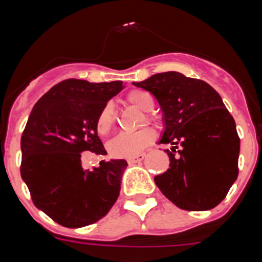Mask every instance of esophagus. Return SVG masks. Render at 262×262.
<instances>
[{"mask_svg": "<svg viewBox=\"0 0 262 262\" xmlns=\"http://www.w3.org/2000/svg\"><path fill=\"white\" fill-rule=\"evenodd\" d=\"M145 157V155H136V156L134 157H129V159H127V163L128 164H136V163H140V161H143Z\"/></svg>", "mask_w": 262, "mask_h": 262, "instance_id": "obj_1", "label": "esophagus"}]
</instances>
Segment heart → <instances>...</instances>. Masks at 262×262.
I'll return each instance as SVG.
<instances>
[{
	"label": "heart",
	"mask_w": 262,
	"mask_h": 262,
	"mask_svg": "<svg viewBox=\"0 0 262 262\" xmlns=\"http://www.w3.org/2000/svg\"><path fill=\"white\" fill-rule=\"evenodd\" d=\"M127 103H129L134 107L139 108V110L144 111V113H149L152 111L155 106L154 97L151 94L142 89H135L133 92H129L126 97ZM152 117L149 114L145 115L144 122H151ZM115 126V111L114 106L111 103H106L101 110H99L98 115H97L96 120V128L98 134L101 135H106L114 128ZM155 131L149 127L139 129L136 133H120L119 135L115 136L114 139H111L107 144L108 154L113 157H118V159H124V157H134L143 152L148 145L151 144L155 140Z\"/></svg>",
	"instance_id": "heart-1"
}]
</instances>
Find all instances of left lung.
<instances>
[{
  "instance_id": "8db88e82",
  "label": "left lung",
  "mask_w": 262,
  "mask_h": 262,
  "mask_svg": "<svg viewBox=\"0 0 262 262\" xmlns=\"http://www.w3.org/2000/svg\"><path fill=\"white\" fill-rule=\"evenodd\" d=\"M134 85L151 92L163 111V144L170 168L155 177L170 202L187 211L214 209L239 174L240 139L222 97L207 82L178 72L157 73Z\"/></svg>"
}]
</instances>
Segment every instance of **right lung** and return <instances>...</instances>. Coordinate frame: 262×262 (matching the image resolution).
I'll use <instances>...</instances> for the list:
<instances>
[{
    "mask_svg": "<svg viewBox=\"0 0 262 262\" xmlns=\"http://www.w3.org/2000/svg\"><path fill=\"white\" fill-rule=\"evenodd\" d=\"M122 89V81L69 78L51 88L30 114L20 138V176L34 205L60 226L96 223L119 196L126 160H103L98 168L84 170L81 154H106L97 115Z\"/></svg>",
    "mask_w": 262,
    "mask_h": 262,
    "instance_id": "add662e5",
    "label": "right lung"
}]
</instances>
